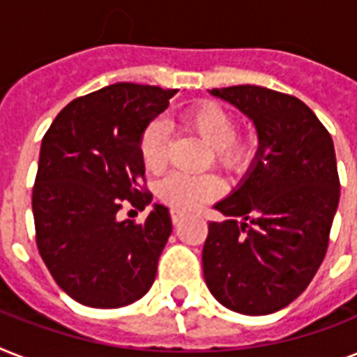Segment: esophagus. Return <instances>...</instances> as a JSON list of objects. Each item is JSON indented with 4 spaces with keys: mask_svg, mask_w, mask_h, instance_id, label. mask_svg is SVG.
<instances>
[{
    "mask_svg": "<svg viewBox=\"0 0 357 357\" xmlns=\"http://www.w3.org/2000/svg\"><path fill=\"white\" fill-rule=\"evenodd\" d=\"M183 217H185L183 213H181V211H176V209H174V211L170 213V218H172V224H174V226H178V224L181 222V220H183Z\"/></svg>",
    "mask_w": 357,
    "mask_h": 357,
    "instance_id": "34e87169",
    "label": "esophagus"
}]
</instances>
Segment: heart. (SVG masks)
<instances>
[{
  "mask_svg": "<svg viewBox=\"0 0 357 357\" xmlns=\"http://www.w3.org/2000/svg\"><path fill=\"white\" fill-rule=\"evenodd\" d=\"M181 126L195 133L211 148L213 165L231 176H244L254 167L261 151L259 137L254 129L237 131V116L215 100H202L181 114ZM167 126L162 120H151L139 140L142 165L150 172H161L168 165ZM157 195L176 211H195L207 202L222 195V183L217 176L170 174L157 187Z\"/></svg>",
  "mask_w": 357,
  "mask_h": 357,
  "instance_id": "obj_1",
  "label": "heart"
}]
</instances>
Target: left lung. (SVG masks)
Wrapping results in <instances>:
<instances>
[{"label":"left lung","instance_id":"1","mask_svg":"<svg viewBox=\"0 0 357 357\" xmlns=\"http://www.w3.org/2000/svg\"><path fill=\"white\" fill-rule=\"evenodd\" d=\"M211 94L254 120L261 151L243 185L215 206L229 220L209 222L204 278L224 307L268 315L304 293L326 255L339 204L333 140L291 94L257 85Z\"/></svg>","mask_w":357,"mask_h":357}]
</instances>
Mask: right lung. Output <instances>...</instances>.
<instances>
[{
  "label": "right lung",
  "instance_id": "1",
  "mask_svg": "<svg viewBox=\"0 0 357 357\" xmlns=\"http://www.w3.org/2000/svg\"><path fill=\"white\" fill-rule=\"evenodd\" d=\"M178 89L114 83L75 98L44 135L33 187L36 248L53 280L89 307L114 310L150 291L172 234L155 204L144 222L119 220L123 204L142 211L139 140Z\"/></svg>",
  "mask_w": 357,
  "mask_h": 357
}]
</instances>
